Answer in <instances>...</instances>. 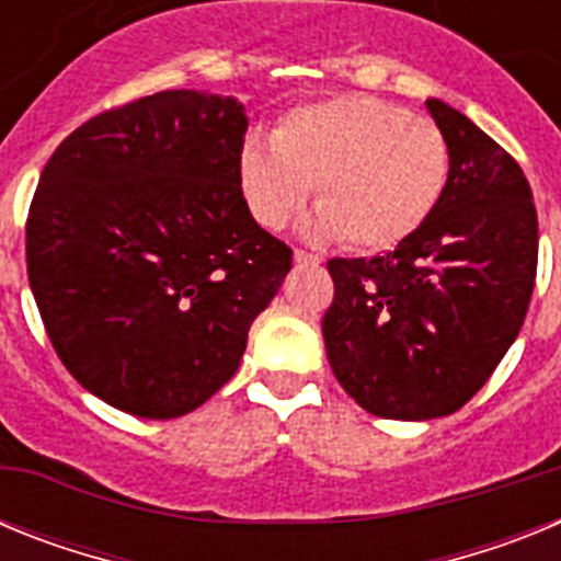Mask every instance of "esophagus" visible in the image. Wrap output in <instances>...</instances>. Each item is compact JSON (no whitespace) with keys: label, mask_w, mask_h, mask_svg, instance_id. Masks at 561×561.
I'll return each instance as SVG.
<instances>
[{"label":"esophagus","mask_w":561,"mask_h":561,"mask_svg":"<svg viewBox=\"0 0 561 561\" xmlns=\"http://www.w3.org/2000/svg\"><path fill=\"white\" fill-rule=\"evenodd\" d=\"M295 261L297 264H306V266L323 264V257L317 255V252H309V250H295Z\"/></svg>","instance_id":"obj_1"}]
</instances>
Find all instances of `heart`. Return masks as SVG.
<instances>
[{
  "mask_svg": "<svg viewBox=\"0 0 561 561\" xmlns=\"http://www.w3.org/2000/svg\"><path fill=\"white\" fill-rule=\"evenodd\" d=\"M453 151L433 121L374 95H336L286 112L272 146L250 140L238 182L252 219L284 230L309 202L314 232L362 252L393 250L433 216Z\"/></svg>",
  "mask_w": 561,
  "mask_h": 561,
  "instance_id": "obj_1",
  "label": "heart"
}]
</instances>
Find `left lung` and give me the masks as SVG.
<instances>
[{
  "instance_id": "1",
  "label": "left lung",
  "mask_w": 561,
  "mask_h": 561,
  "mask_svg": "<svg viewBox=\"0 0 561 561\" xmlns=\"http://www.w3.org/2000/svg\"><path fill=\"white\" fill-rule=\"evenodd\" d=\"M453 151L444 199L396 250L331 257L325 354L345 393L379 419L460 410L523 329L537 280V207L512 153L444 101Z\"/></svg>"
}]
</instances>
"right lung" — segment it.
<instances>
[{"label":"right lung","mask_w":561,"mask_h":561,"mask_svg":"<svg viewBox=\"0 0 561 561\" xmlns=\"http://www.w3.org/2000/svg\"><path fill=\"white\" fill-rule=\"evenodd\" d=\"M236 98L168 89L78 126L27 213V277L64 368L112 408L176 419L241 365L291 270L238 182Z\"/></svg>","instance_id":"add662e5"}]
</instances>
